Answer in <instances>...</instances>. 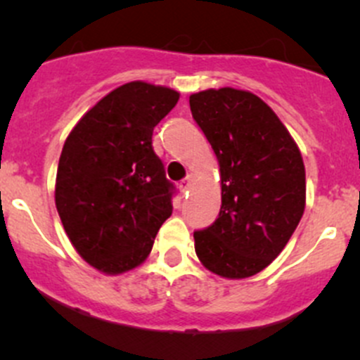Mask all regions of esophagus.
I'll list each match as a JSON object with an SVG mask.
<instances>
[{
    "label": "esophagus",
    "instance_id": "obj_1",
    "mask_svg": "<svg viewBox=\"0 0 360 360\" xmlns=\"http://www.w3.org/2000/svg\"><path fill=\"white\" fill-rule=\"evenodd\" d=\"M191 183H193V176H191V174H188V176L184 177V179L181 181V183H179V190L183 191V193H184V191L190 190V188H191Z\"/></svg>",
    "mask_w": 360,
    "mask_h": 360
}]
</instances>
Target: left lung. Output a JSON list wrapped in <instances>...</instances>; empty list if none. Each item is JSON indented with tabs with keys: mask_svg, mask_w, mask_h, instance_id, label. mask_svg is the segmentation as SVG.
I'll use <instances>...</instances> for the list:
<instances>
[{
	"mask_svg": "<svg viewBox=\"0 0 360 360\" xmlns=\"http://www.w3.org/2000/svg\"><path fill=\"white\" fill-rule=\"evenodd\" d=\"M190 108L221 179L219 216L195 231V252L219 277H252L282 252L303 216V157L275 111L249 90H202Z\"/></svg>",
	"mask_w": 360,
	"mask_h": 360,
	"instance_id": "obj_1",
	"label": "left lung"
}]
</instances>
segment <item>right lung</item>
<instances>
[{
  "label": "right lung",
  "instance_id": "obj_1",
  "mask_svg": "<svg viewBox=\"0 0 360 360\" xmlns=\"http://www.w3.org/2000/svg\"><path fill=\"white\" fill-rule=\"evenodd\" d=\"M179 92L129 82L94 104L69 132L56 177V207L76 252L120 275L146 261L172 214V184L151 146Z\"/></svg>",
  "mask_w": 360,
  "mask_h": 360
}]
</instances>
